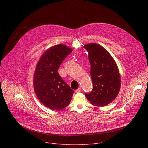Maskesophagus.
Returning a JSON list of instances; mask_svg holds the SVG:
<instances>
[{"label": "esophagus", "instance_id": "obj_1", "mask_svg": "<svg viewBox=\"0 0 148 148\" xmlns=\"http://www.w3.org/2000/svg\"><path fill=\"white\" fill-rule=\"evenodd\" d=\"M81 91V89L80 88H78L77 89H76V90H75V92L76 93H79V92H80Z\"/></svg>", "mask_w": 148, "mask_h": 148}]
</instances>
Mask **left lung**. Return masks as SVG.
Here are the masks:
<instances>
[{
    "label": "left lung",
    "instance_id": "1",
    "mask_svg": "<svg viewBox=\"0 0 148 148\" xmlns=\"http://www.w3.org/2000/svg\"><path fill=\"white\" fill-rule=\"evenodd\" d=\"M90 64L93 89L85 93L93 106H104L112 103L118 95L121 76L114 60L106 49L96 43L85 44Z\"/></svg>",
    "mask_w": 148,
    "mask_h": 148
}]
</instances>
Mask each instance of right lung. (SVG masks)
I'll use <instances>...</instances> for the list:
<instances>
[{
  "instance_id": "right-lung-1",
  "label": "right lung",
  "mask_w": 148,
  "mask_h": 148,
  "mask_svg": "<svg viewBox=\"0 0 148 148\" xmlns=\"http://www.w3.org/2000/svg\"><path fill=\"white\" fill-rule=\"evenodd\" d=\"M72 49L58 44L48 49L40 58L34 76L35 92L45 106L60 110L69 104L74 91L64 82L58 70Z\"/></svg>"
}]
</instances>
